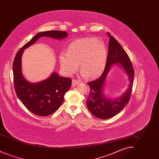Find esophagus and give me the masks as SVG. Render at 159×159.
<instances>
[{"mask_svg": "<svg viewBox=\"0 0 159 159\" xmlns=\"http://www.w3.org/2000/svg\"><path fill=\"white\" fill-rule=\"evenodd\" d=\"M79 83H80V80H79L73 79V80H72V84H73V86H76V85L78 84Z\"/></svg>", "mask_w": 159, "mask_h": 159, "instance_id": "34e87169", "label": "esophagus"}]
</instances>
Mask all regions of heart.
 Listing matches in <instances>:
<instances>
[{
    "label": "heart",
    "mask_w": 159,
    "mask_h": 159,
    "mask_svg": "<svg viewBox=\"0 0 159 159\" xmlns=\"http://www.w3.org/2000/svg\"><path fill=\"white\" fill-rule=\"evenodd\" d=\"M107 57L108 51L104 42L96 38H82L70 44L68 52H61L60 62L62 70L68 75L76 72L79 64L80 72L85 77L93 79L104 71Z\"/></svg>",
    "instance_id": "1"
}]
</instances>
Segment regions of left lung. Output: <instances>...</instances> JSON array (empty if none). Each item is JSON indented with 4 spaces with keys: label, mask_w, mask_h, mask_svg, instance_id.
Here are the masks:
<instances>
[{
    "label": "left lung",
    "mask_w": 159,
    "mask_h": 159,
    "mask_svg": "<svg viewBox=\"0 0 159 159\" xmlns=\"http://www.w3.org/2000/svg\"><path fill=\"white\" fill-rule=\"evenodd\" d=\"M110 38L108 57L106 67L102 75L96 80L89 82L91 91L86 104L89 111L101 119H108L119 113L128 103L134 79V71L128 55L119 43L107 32ZM116 63L124 69L129 77V87L120 97L110 98L105 93V84L107 75Z\"/></svg>",
    "instance_id": "1"
}]
</instances>
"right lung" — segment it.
<instances>
[{
	"instance_id": "obj_1",
	"label": "right lung",
	"mask_w": 159,
	"mask_h": 159,
	"mask_svg": "<svg viewBox=\"0 0 159 159\" xmlns=\"http://www.w3.org/2000/svg\"><path fill=\"white\" fill-rule=\"evenodd\" d=\"M67 36V32L61 31L40 32L23 46L16 54L13 64L15 92L18 98L32 113L47 116L55 112L62 104L64 95L70 88L72 80L70 78L61 77L56 72H53L45 80L31 83L23 74L22 55L24 51L41 37L62 40Z\"/></svg>"
}]
</instances>
